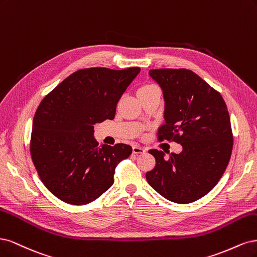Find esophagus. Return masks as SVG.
Instances as JSON below:
<instances>
[{
    "label": "esophagus",
    "instance_id": "1",
    "mask_svg": "<svg viewBox=\"0 0 257 257\" xmlns=\"http://www.w3.org/2000/svg\"><path fill=\"white\" fill-rule=\"evenodd\" d=\"M132 151H134V154L136 155H140V154H145L146 150L142 146H139V145H134L132 146Z\"/></svg>",
    "mask_w": 257,
    "mask_h": 257
}]
</instances>
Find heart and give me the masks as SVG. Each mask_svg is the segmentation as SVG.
I'll return each instance as SVG.
<instances>
[{
	"mask_svg": "<svg viewBox=\"0 0 257 257\" xmlns=\"http://www.w3.org/2000/svg\"><path fill=\"white\" fill-rule=\"evenodd\" d=\"M155 87H156V86L153 85V84H147V85L142 86L140 89H151V88H155Z\"/></svg>",
	"mask_w": 257,
	"mask_h": 257,
	"instance_id": "obj_1",
	"label": "heart"
}]
</instances>
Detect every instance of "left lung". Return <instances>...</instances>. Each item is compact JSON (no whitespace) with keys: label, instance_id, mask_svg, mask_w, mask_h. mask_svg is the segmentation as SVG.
<instances>
[{"label":"left lung","instance_id":"left-lung-1","mask_svg":"<svg viewBox=\"0 0 257 257\" xmlns=\"http://www.w3.org/2000/svg\"><path fill=\"white\" fill-rule=\"evenodd\" d=\"M150 77L162 89L165 123L160 140L183 146L179 154L151 150L156 167L147 183L167 200L188 204L200 200L218 184L230 159L233 134L220 93L188 69H152Z\"/></svg>","mask_w":257,"mask_h":257}]
</instances>
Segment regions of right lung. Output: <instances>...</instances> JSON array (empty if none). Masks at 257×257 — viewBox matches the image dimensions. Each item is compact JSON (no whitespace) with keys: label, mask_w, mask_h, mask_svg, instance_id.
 <instances>
[{"label":"right lung","mask_w":257,"mask_h":257,"mask_svg":"<svg viewBox=\"0 0 257 257\" xmlns=\"http://www.w3.org/2000/svg\"><path fill=\"white\" fill-rule=\"evenodd\" d=\"M139 67L73 72L40 102L33 119L31 155L44 185L61 201L85 205L114 183L116 165L131 146H98L94 125L113 119Z\"/></svg>","instance_id":"add662e5"}]
</instances>
